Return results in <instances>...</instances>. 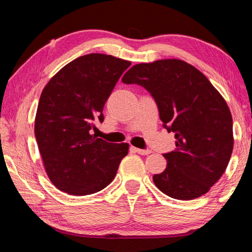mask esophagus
<instances>
[{
    "label": "esophagus",
    "mask_w": 252,
    "mask_h": 252,
    "mask_svg": "<svg viewBox=\"0 0 252 252\" xmlns=\"http://www.w3.org/2000/svg\"><path fill=\"white\" fill-rule=\"evenodd\" d=\"M130 151L133 153L140 154V155H149V154H151V151H149V149H140V148L134 147V146L130 147Z\"/></svg>",
    "instance_id": "obj_1"
}]
</instances>
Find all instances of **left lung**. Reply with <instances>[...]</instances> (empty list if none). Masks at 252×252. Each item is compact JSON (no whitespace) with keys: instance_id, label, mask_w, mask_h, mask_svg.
Returning a JSON list of instances; mask_svg holds the SVG:
<instances>
[{"instance_id":"8db88e82","label":"left lung","mask_w":252,"mask_h":252,"mask_svg":"<svg viewBox=\"0 0 252 252\" xmlns=\"http://www.w3.org/2000/svg\"><path fill=\"white\" fill-rule=\"evenodd\" d=\"M155 99L162 127L175 133L176 149L162 154L166 169L153 180L165 195L191 200L205 195L226 170L233 148L226 101L200 70L180 60L134 65L122 78Z\"/></svg>"}]
</instances>
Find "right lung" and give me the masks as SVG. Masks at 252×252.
Here are the masks:
<instances>
[{"instance_id": "obj_1", "label": "right lung", "mask_w": 252, "mask_h": 252, "mask_svg": "<svg viewBox=\"0 0 252 252\" xmlns=\"http://www.w3.org/2000/svg\"><path fill=\"white\" fill-rule=\"evenodd\" d=\"M130 62L87 54L64 66L39 97L35 137L46 174L60 190L85 196L104 189L116 176L128 144L92 135L104 121L103 108Z\"/></svg>"}]
</instances>
